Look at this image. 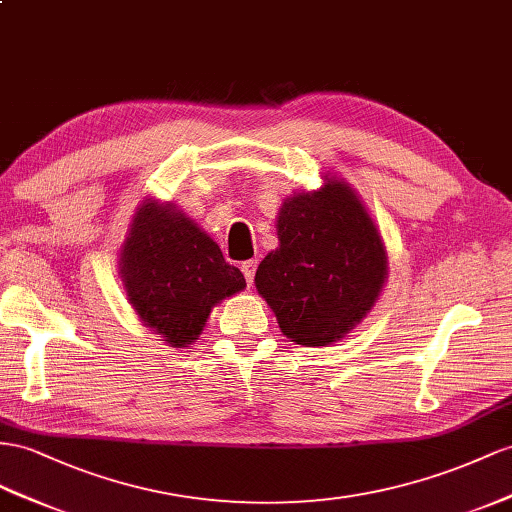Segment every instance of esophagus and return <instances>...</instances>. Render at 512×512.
<instances>
[{
	"instance_id": "esophagus-1",
	"label": "esophagus",
	"mask_w": 512,
	"mask_h": 512,
	"mask_svg": "<svg viewBox=\"0 0 512 512\" xmlns=\"http://www.w3.org/2000/svg\"><path fill=\"white\" fill-rule=\"evenodd\" d=\"M242 268V272H244V279H246V283L251 285L253 283V279H255V270H257V259H248V261H244V264L240 266Z\"/></svg>"
}]
</instances>
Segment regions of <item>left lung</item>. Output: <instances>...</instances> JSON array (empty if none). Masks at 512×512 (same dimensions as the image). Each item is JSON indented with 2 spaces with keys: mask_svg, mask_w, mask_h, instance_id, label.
Returning a JSON list of instances; mask_svg holds the SVG:
<instances>
[{
  "mask_svg": "<svg viewBox=\"0 0 512 512\" xmlns=\"http://www.w3.org/2000/svg\"><path fill=\"white\" fill-rule=\"evenodd\" d=\"M279 248L255 285L296 344L326 346L359 324L385 283L387 257L372 218L344 181L285 201Z\"/></svg>",
  "mask_w": 512,
  "mask_h": 512,
  "instance_id": "1",
  "label": "left lung"
}]
</instances>
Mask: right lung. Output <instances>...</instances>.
<instances>
[{
	"instance_id": "1",
	"label": "right lung",
	"mask_w": 512,
	"mask_h": 512,
	"mask_svg": "<svg viewBox=\"0 0 512 512\" xmlns=\"http://www.w3.org/2000/svg\"><path fill=\"white\" fill-rule=\"evenodd\" d=\"M121 277L140 320L170 346L203 331L209 311L246 287L220 246L173 205L144 203L121 253Z\"/></svg>"
}]
</instances>
